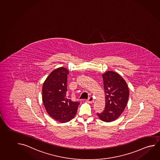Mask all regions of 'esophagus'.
Masks as SVG:
<instances>
[{"label":"esophagus","instance_id":"esophagus-1","mask_svg":"<svg viewBox=\"0 0 160 160\" xmlns=\"http://www.w3.org/2000/svg\"><path fill=\"white\" fill-rule=\"evenodd\" d=\"M86 101H87V102H88V103H93L94 102V99H93V98H92V97H89L86 100Z\"/></svg>","mask_w":160,"mask_h":160}]
</instances>
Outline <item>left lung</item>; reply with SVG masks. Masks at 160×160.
<instances>
[{
    "mask_svg": "<svg viewBox=\"0 0 160 160\" xmlns=\"http://www.w3.org/2000/svg\"><path fill=\"white\" fill-rule=\"evenodd\" d=\"M105 92V107L98 117L103 122L117 119L124 110L127 104L129 91L124 79L118 73L108 71L102 74Z\"/></svg>",
    "mask_w": 160,
    "mask_h": 160,
    "instance_id": "1",
    "label": "left lung"
}]
</instances>
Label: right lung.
Returning a JSON list of instances; mask_svg holds the SVG:
<instances>
[{"label": "right lung", "mask_w": 160, "mask_h": 160, "mask_svg": "<svg viewBox=\"0 0 160 160\" xmlns=\"http://www.w3.org/2000/svg\"><path fill=\"white\" fill-rule=\"evenodd\" d=\"M64 67L57 68L47 77L42 86V101L47 112L60 122H69L76 115L79 102L67 94V75Z\"/></svg>", "instance_id": "add662e5"}]
</instances>
